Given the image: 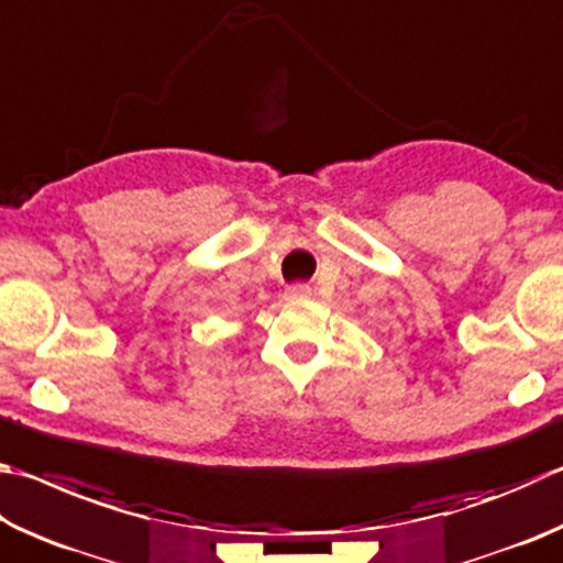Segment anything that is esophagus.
<instances>
[{
	"instance_id": "1",
	"label": "esophagus",
	"mask_w": 563,
	"mask_h": 563,
	"mask_svg": "<svg viewBox=\"0 0 563 563\" xmlns=\"http://www.w3.org/2000/svg\"><path fill=\"white\" fill-rule=\"evenodd\" d=\"M308 298H310V285H305V283H295L288 290H285V300H290V302H300Z\"/></svg>"
}]
</instances>
